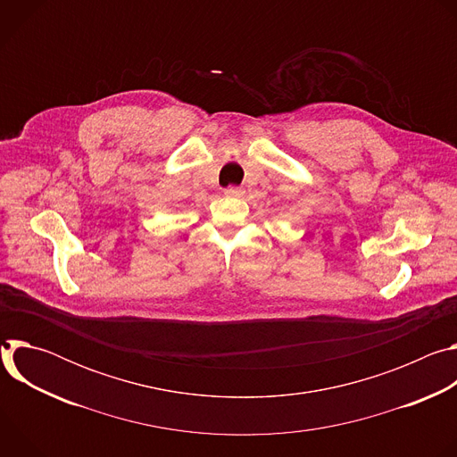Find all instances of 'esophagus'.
<instances>
[{
	"label": "esophagus",
	"instance_id": "esophagus-1",
	"mask_svg": "<svg viewBox=\"0 0 457 457\" xmlns=\"http://www.w3.org/2000/svg\"><path fill=\"white\" fill-rule=\"evenodd\" d=\"M224 193L229 195V197H240V195L244 193V189L238 187V186H228V187L224 189Z\"/></svg>",
	"mask_w": 457,
	"mask_h": 457
}]
</instances>
